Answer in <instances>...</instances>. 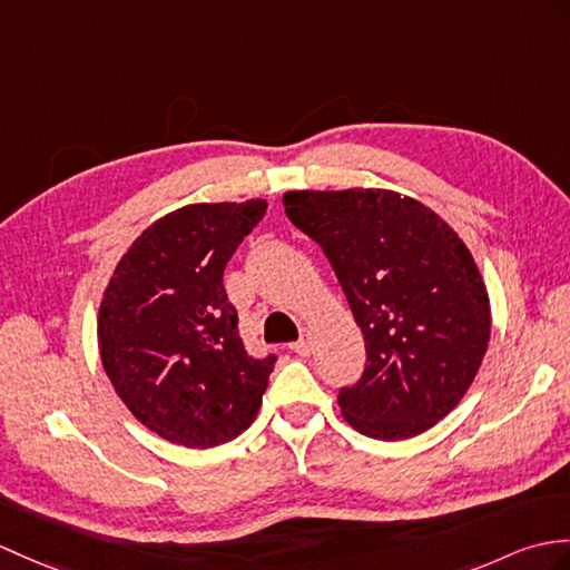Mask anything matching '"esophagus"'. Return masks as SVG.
I'll list each match as a JSON object with an SVG mask.
<instances>
[{
  "mask_svg": "<svg viewBox=\"0 0 570 570\" xmlns=\"http://www.w3.org/2000/svg\"><path fill=\"white\" fill-rule=\"evenodd\" d=\"M291 350H294L298 356H308V354H311L313 342H311V333H308V330H303L301 337L294 342V345H291Z\"/></svg>",
  "mask_w": 570,
  "mask_h": 570,
  "instance_id": "1",
  "label": "esophagus"
}]
</instances>
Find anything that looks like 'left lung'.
Returning a JSON list of instances; mask_svg holds the SVG:
<instances>
[{"instance_id": "left-lung-1", "label": "left lung", "mask_w": 570, "mask_h": 570, "mask_svg": "<svg viewBox=\"0 0 570 570\" xmlns=\"http://www.w3.org/2000/svg\"><path fill=\"white\" fill-rule=\"evenodd\" d=\"M323 247L366 345L337 403L366 436L399 442L452 413L491 340V301L464 240L425 204L389 189L286 191Z\"/></svg>"}]
</instances>
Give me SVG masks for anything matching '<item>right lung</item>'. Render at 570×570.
Instances as JSON below:
<instances>
[{
	"mask_svg": "<svg viewBox=\"0 0 570 570\" xmlns=\"http://www.w3.org/2000/svg\"><path fill=\"white\" fill-rule=\"evenodd\" d=\"M264 214V198L171 210L136 237L104 291V372L136 420L171 444L218 446L257 417L276 356L247 354L223 272Z\"/></svg>",
	"mask_w": 570,
	"mask_h": 570,
	"instance_id": "right-lung-1",
	"label": "right lung"
}]
</instances>
